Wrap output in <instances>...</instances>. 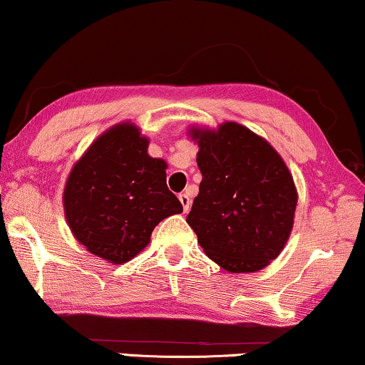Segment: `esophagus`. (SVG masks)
<instances>
[{"instance_id": "esophagus-1", "label": "esophagus", "mask_w": 365, "mask_h": 365, "mask_svg": "<svg viewBox=\"0 0 365 365\" xmlns=\"http://www.w3.org/2000/svg\"><path fill=\"white\" fill-rule=\"evenodd\" d=\"M179 201H181V204H182V209H184V212H187L189 209H191V197H189L186 192L179 194Z\"/></svg>"}]
</instances>
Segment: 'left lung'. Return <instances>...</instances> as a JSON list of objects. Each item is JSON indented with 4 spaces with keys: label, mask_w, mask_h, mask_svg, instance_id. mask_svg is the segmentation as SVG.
<instances>
[{
    "label": "left lung",
    "mask_w": 365,
    "mask_h": 365,
    "mask_svg": "<svg viewBox=\"0 0 365 365\" xmlns=\"http://www.w3.org/2000/svg\"><path fill=\"white\" fill-rule=\"evenodd\" d=\"M202 181L187 224L199 246L231 274L257 272L282 252L294 226L297 189L276 149L242 124L191 126Z\"/></svg>",
    "instance_id": "left-lung-1"
}]
</instances>
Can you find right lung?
<instances>
[{
  "instance_id": "obj_1",
  "label": "right lung",
  "mask_w": 365,
  "mask_h": 365,
  "mask_svg": "<svg viewBox=\"0 0 365 365\" xmlns=\"http://www.w3.org/2000/svg\"><path fill=\"white\" fill-rule=\"evenodd\" d=\"M148 146L134 123L114 124L74 163L64 184V217L74 239L109 264L131 261L163 219L182 212L166 186V161L149 156Z\"/></svg>"
}]
</instances>
